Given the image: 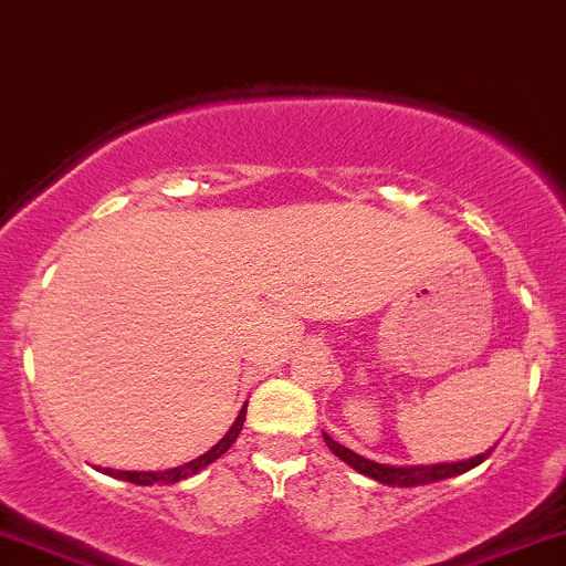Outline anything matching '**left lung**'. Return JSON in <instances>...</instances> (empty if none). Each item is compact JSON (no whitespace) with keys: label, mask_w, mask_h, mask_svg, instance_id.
Listing matches in <instances>:
<instances>
[{"label":"left lung","mask_w":566,"mask_h":566,"mask_svg":"<svg viewBox=\"0 0 566 566\" xmlns=\"http://www.w3.org/2000/svg\"><path fill=\"white\" fill-rule=\"evenodd\" d=\"M324 440L326 446L332 448L334 455H339V459L345 461L348 467H354L356 472H361V475L378 480V483H386V485H427V483H434V480H446V478H455V475H464L467 470H472V467H478L480 461L489 459V453L494 451V448H489L485 453H478L472 455V459L467 461H451V464H431V467H388V464H378V461H369L364 459V455H358L350 451V448L339 446V442H334L329 434L324 431Z\"/></svg>","instance_id":"8db88e82"}]
</instances>
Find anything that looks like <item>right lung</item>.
<instances>
[{"mask_svg": "<svg viewBox=\"0 0 566 566\" xmlns=\"http://www.w3.org/2000/svg\"><path fill=\"white\" fill-rule=\"evenodd\" d=\"M245 407H248V405H242L240 416L234 418L232 429H229L227 434H223L221 440H218L216 446H212L208 453H202V455H199V459L188 461V464L172 467V470H167V472H120V470H111V467H105V470H102V472H105V475L118 478V480H126V483H137V485H154V483L169 485V483H180V480H186V478L197 475V472H202L205 467H210L212 461L221 459V455L227 453L229 448H232V442L237 440V437H240L242 423H245Z\"/></svg>", "mask_w": 566, "mask_h": 566, "instance_id": "add662e5", "label": "right lung"}]
</instances>
